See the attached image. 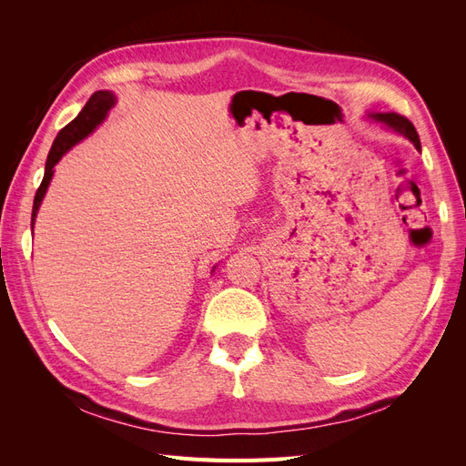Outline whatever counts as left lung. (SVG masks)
Instances as JSON below:
<instances>
[{
  "label": "left lung",
  "instance_id": "left-lung-1",
  "mask_svg": "<svg viewBox=\"0 0 466 466\" xmlns=\"http://www.w3.org/2000/svg\"><path fill=\"white\" fill-rule=\"evenodd\" d=\"M370 118H373L375 122H380V124H387L389 128L400 132L402 136H406V137L410 139V142L420 149L418 132H416V128H414V124H412L410 120H408V118L397 115V112H371Z\"/></svg>",
  "mask_w": 466,
  "mask_h": 466
}]
</instances>
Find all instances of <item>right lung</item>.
<instances>
[{
  "instance_id": "obj_1",
  "label": "right lung",
  "mask_w": 466,
  "mask_h": 466,
  "mask_svg": "<svg viewBox=\"0 0 466 466\" xmlns=\"http://www.w3.org/2000/svg\"><path fill=\"white\" fill-rule=\"evenodd\" d=\"M115 95L108 91H96L91 95V98L87 101V105L83 106V110L77 115V118H74L69 122L66 128L60 130V134L56 136L54 144L50 147L48 159H46V168H45V178H42L40 187L36 190L35 196V204H33V218H31V229L35 228V219L38 214V208L42 204V198H45L46 188L52 180L54 175V165L58 163L64 155L72 149L76 144H79L83 137H87L98 124H101L106 116V112L115 106Z\"/></svg>"
}]
</instances>
